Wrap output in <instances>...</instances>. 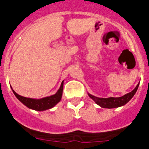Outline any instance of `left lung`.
<instances>
[{
	"label": "left lung",
	"mask_w": 149,
	"mask_h": 149,
	"mask_svg": "<svg viewBox=\"0 0 149 149\" xmlns=\"http://www.w3.org/2000/svg\"><path fill=\"white\" fill-rule=\"evenodd\" d=\"M138 87H139V84H137V86L135 87L134 90L131 91V93L125 94L122 97H119V98H113V97H110V98H98V97H95L93 95H89V98H92L97 104L99 105L101 107H103V108H116V107H122L127 104L134 97Z\"/></svg>",
	"instance_id": "8db88e82"
}]
</instances>
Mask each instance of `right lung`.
Here are the masks:
<instances>
[{
	"label": "right lung",
	"mask_w": 149,
	"mask_h": 149,
	"mask_svg": "<svg viewBox=\"0 0 149 149\" xmlns=\"http://www.w3.org/2000/svg\"><path fill=\"white\" fill-rule=\"evenodd\" d=\"M63 83L62 82L61 86H60L58 91L56 92V94L49 96V97L41 98V99H33V98H26V97H23V96L17 94L14 90L13 91L14 94H15V97L22 104L27 106L28 108L32 109V110H37V111H43V110L52 108L58 102H60L62 98V95H63Z\"/></svg>",
	"instance_id": "1"
}]
</instances>
